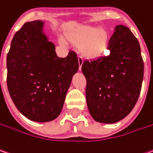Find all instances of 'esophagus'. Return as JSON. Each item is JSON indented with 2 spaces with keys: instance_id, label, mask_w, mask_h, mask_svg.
<instances>
[{
  "instance_id": "obj_1",
  "label": "esophagus",
  "mask_w": 153,
  "mask_h": 153,
  "mask_svg": "<svg viewBox=\"0 0 153 153\" xmlns=\"http://www.w3.org/2000/svg\"><path fill=\"white\" fill-rule=\"evenodd\" d=\"M78 61H79V70L80 71V70H81V68H82V64H83V59H82V57L79 56Z\"/></svg>"
}]
</instances>
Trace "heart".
<instances>
[{
  "instance_id": "obj_1",
  "label": "heart",
  "mask_w": 153,
  "mask_h": 153,
  "mask_svg": "<svg viewBox=\"0 0 153 153\" xmlns=\"http://www.w3.org/2000/svg\"><path fill=\"white\" fill-rule=\"evenodd\" d=\"M68 40L76 46H81L82 55L90 59L104 57L109 46L108 33L96 27H82L70 33ZM60 42L63 45L67 44L65 40H61Z\"/></svg>"
}]
</instances>
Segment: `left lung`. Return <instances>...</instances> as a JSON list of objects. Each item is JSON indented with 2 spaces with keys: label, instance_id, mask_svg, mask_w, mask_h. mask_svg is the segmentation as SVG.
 Masks as SVG:
<instances>
[{
  "label": "left lung",
  "instance_id": "left-lung-1",
  "mask_svg": "<svg viewBox=\"0 0 153 153\" xmlns=\"http://www.w3.org/2000/svg\"><path fill=\"white\" fill-rule=\"evenodd\" d=\"M107 49L109 55L85 60V98L95 121L113 124L126 117L139 99L144 62L139 41L131 30L118 25Z\"/></svg>",
  "mask_w": 153,
  "mask_h": 153
}]
</instances>
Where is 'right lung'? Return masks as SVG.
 I'll return each mask as SVG.
<instances>
[{
  "instance_id": "obj_1",
  "label": "right lung",
  "mask_w": 153,
  "mask_h": 153,
  "mask_svg": "<svg viewBox=\"0 0 153 153\" xmlns=\"http://www.w3.org/2000/svg\"><path fill=\"white\" fill-rule=\"evenodd\" d=\"M44 25L41 21L25 23L15 33L7 56V84L13 102L26 118L41 123L59 115L79 69L75 53L57 56Z\"/></svg>"
}]
</instances>
